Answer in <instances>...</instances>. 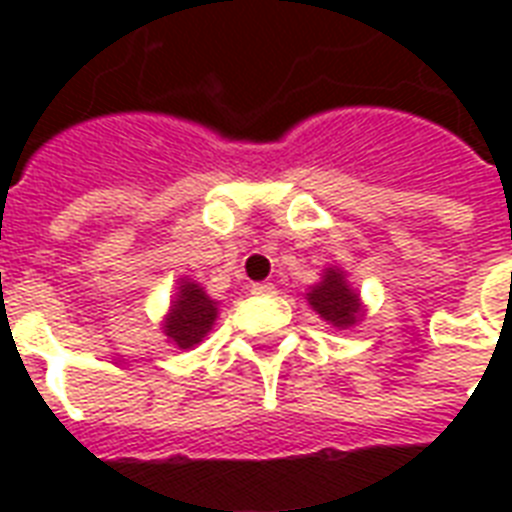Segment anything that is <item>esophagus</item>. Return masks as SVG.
<instances>
[{
  "mask_svg": "<svg viewBox=\"0 0 512 512\" xmlns=\"http://www.w3.org/2000/svg\"><path fill=\"white\" fill-rule=\"evenodd\" d=\"M273 284L271 281H260V284H252V295H273Z\"/></svg>",
  "mask_w": 512,
  "mask_h": 512,
  "instance_id": "esophagus-1",
  "label": "esophagus"
}]
</instances>
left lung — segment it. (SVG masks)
<instances>
[{
	"instance_id": "1",
	"label": "left lung",
	"mask_w": 512,
	"mask_h": 512,
	"mask_svg": "<svg viewBox=\"0 0 512 512\" xmlns=\"http://www.w3.org/2000/svg\"><path fill=\"white\" fill-rule=\"evenodd\" d=\"M305 300L329 327L350 329L366 316V305L358 289L350 287L348 273L340 265H329L321 279L305 292Z\"/></svg>"
}]
</instances>
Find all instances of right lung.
<instances>
[{
    "label": "right lung",
    "mask_w": 512,
    "mask_h": 512,
    "mask_svg": "<svg viewBox=\"0 0 512 512\" xmlns=\"http://www.w3.org/2000/svg\"><path fill=\"white\" fill-rule=\"evenodd\" d=\"M175 289L170 311L159 327H162L167 342L177 345L180 350H191L212 332L220 303L207 295V289L201 287L199 281L188 279V276H180Z\"/></svg>",
    "instance_id": "right-lung-1"
}]
</instances>
